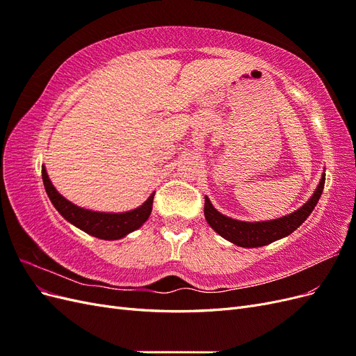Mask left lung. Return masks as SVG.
Masks as SVG:
<instances>
[{
  "label": "left lung",
  "mask_w": 356,
  "mask_h": 356,
  "mask_svg": "<svg viewBox=\"0 0 356 356\" xmlns=\"http://www.w3.org/2000/svg\"><path fill=\"white\" fill-rule=\"evenodd\" d=\"M322 188H324V182L321 181L314 197H312L303 208H300L294 213H291L288 217H284L281 220L257 224L233 221L230 218L222 217L221 213L215 211L208 199H204V218H207V221L215 232L236 245L245 248L263 246L267 243H272L276 239H281L284 236H288L289 233H293L316 207V202L321 197Z\"/></svg>",
  "instance_id": "8db88e82"
}]
</instances>
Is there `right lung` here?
Wrapping results in <instances>:
<instances>
[{
	"label": "right lung",
	"mask_w": 356,
	"mask_h": 356,
	"mask_svg": "<svg viewBox=\"0 0 356 356\" xmlns=\"http://www.w3.org/2000/svg\"><path fill=\"white\" fill-rule=\"evenodd\" d=\"M44 187L47 195L55 204V208L65 217L68 221L77 225L86 233H89L95 238L105 239V241H115L120 239L127 233H131L148 220L149 213L153 209V199L154 195L149 197L141 208H138L132 212L126 213H99V212H90L84 211L81 208L74 207L72 203L67 202L60 195H58L56 190L51 187L46 174H44Z\"/></svg>",
	"instance_id": "1"
}]
</instances>
